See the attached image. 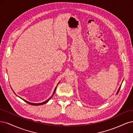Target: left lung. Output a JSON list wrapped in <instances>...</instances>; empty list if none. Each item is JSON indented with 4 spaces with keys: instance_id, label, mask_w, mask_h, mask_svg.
I'll use <instances>...</instances> for the list:
<instances>
[{
    "instance_id": "1",
    "label": "left lung",
    "mask_w": 133,
    "mask_h": 133,
    "mask_svg": "<svg viewBox=\"0 0 133 133\" xmlns=\"http://www.w3.org/2000/svg\"><path fill=\"white\" fill-rule=\"evenodd\" d=\"M121 86H120V88H119V90H118V92H117V94H118V93L119 92V90H120V89H121Z\"/></svg>"
}]
</instances>
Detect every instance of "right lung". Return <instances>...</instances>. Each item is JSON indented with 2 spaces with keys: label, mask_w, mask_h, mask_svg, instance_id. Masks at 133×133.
Segmentation results:
<instances>
[{
  "label": "right lung",
  "mask_w": 133,
  "mask_h": 133,
  "mask_svg": "<svg viewBox=\"0 0 133 133\" xmlns=\"http://www.w3.org/2000/svg\"><path fill=\"white\" fill-rule=\"evenodd\" d=\"M56 88H57V87L56 88H55V89H54V92H53V95H52V96H53V95H54V92H55V91H56ZM51 98H49V99H48L47 101H44V102H42V103H31V102H27V101H25V100H24V99H23L24 101H25L26 102V103H27L28 104H31V105H34V106H39V105H41V104H45V103H46L49 100V99Z\"/></svg>",
  "instance_id": "obj_1"
}]
</instances>
